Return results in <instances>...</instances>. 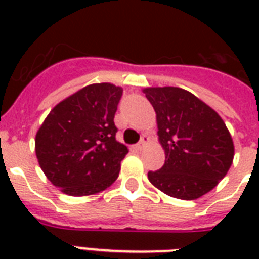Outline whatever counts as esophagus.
I'll list each match as a JSON object with an SVG mask.
<instances>
[{"label": "esophagus", "instance_id": "esophagus-1", "mask_svg": "<svg viewBox=\"0 0 259 259\" xmlns=\"http://www.w3.org/2000/svg\"><path fill=\"white\" fill-rule=\"evenodd\" d=\"M148 144H149V137H148L146 134H144V136L141 137V141L138 142L137 145H136V149L142 150V149H144V146L148 145Z\"/></svg>", "mask_w": 259, "mask_h": 259}]
</instances>
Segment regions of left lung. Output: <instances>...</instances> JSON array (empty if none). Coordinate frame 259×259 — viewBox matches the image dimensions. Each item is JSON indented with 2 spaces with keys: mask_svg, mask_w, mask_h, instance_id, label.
Instances as JSON below:
<instances>
[{
  "mask_svg": "<svg viewBox=\"0 0 259 259\" xmlns=\"http://www.w3.org/2000/svg\"><path fill=\"white\" fill-rule=\"evenodd\" d=\"M156 111L158 142L165 164L148 173L152 184L168 196L195 200L227 175L234 142L221 115L180 87L142 90Z\"/></svg>",
  "mask_w": 259,
  "mask_h": 259,
  "instance_id": "obj_1",
  "label": "left lung"
}]
</instances>
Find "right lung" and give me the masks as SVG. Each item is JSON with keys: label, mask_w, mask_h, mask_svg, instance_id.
Instances as JSON below:
<instances>
[{"label": "right lung", "mask_w": 259, "mask_h": 259, "mask_svg": "<svg viewBox=\"0 0 259 259\" xmlns=\"http://www.w3.org/2000/svg\"><path fill=\"white\" fill-rule=\"evenodd\" d=\"M122 91L111 83L83 87L59 102L37 130L38 165L63 193L95 195L117 180L129 152L115 140L114 115Z\"/></svg>", "instance_id": "right-lung-1"}]
</instances>
